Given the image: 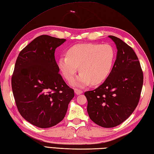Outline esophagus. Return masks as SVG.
Segmentation results:
<instances>
[{
	"mask_svg": "<svg viewBox=\"0 0 154 154\" xmlns=\"http://www.w3.org/2000/svg\"><path fill=\"white\" fill-rule=\"evenodd\" d=\"M83 92V91L82 90H80V89H78V88H75V93L76 94L79 95V94H81Z\"/></svg>",
	"mask_w": 154,
	"mask_h": 154,
	"instance_id": "obj_1",
	"label": "esophagus"
}]
</instances>
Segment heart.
<instances>
[{
  "label": "heart",
  "mask_w": 154,
  "mask_h": 154,
  "mask_svg": "<svg viewBox=\"0 0 154 154\" xmlns=\"http://www.w3.org/2000/svg\"><path fill=\"white\" fill-rule=\"evenodd\" d=\"M115 51L108 44L83 43L71 46L67 56L58 60V66L67 80L72 79L79 66L80 73L73 84L85 87L97 85L108 77L112 68Z\"/></svg>",
  "instance_id": "b5f03b06"
}]
</instances>
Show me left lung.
<instances>
[{
  "label": "left lung",
  "mask_w": 154,
  "mask_h": 154,
  "mask_svg": "<svg viewBox=\"0 0 154 154\" xmlns=\"http://www.w3.org/2000/svg\"><path fill=\"white\" fill-rule=\"evenodd\" d=\"M108 37L117 49L113 68L103 84L85 92L89 117L105 128L119 125L134 112L140 100L144 79L133 49L119 38Z\"/></svg>",
  "instance_id": "8db88e82"
}]
</instances>
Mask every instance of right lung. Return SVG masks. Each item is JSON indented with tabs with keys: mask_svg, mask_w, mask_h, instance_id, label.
<instances>
[{
	"mask_svg": "<svg viewBox=\"0 0 154 154\" xmlns=\"http://www.w3.org/2000/svg\"><path fill=\"white\" fill-rule=\"evenodd\" d=\"M66 39L43 35L21 51L14 66L12 88L20 115L33 125L49 128L65 117L74 91L59 73L54 52Z\"/></svg>",
	"mask_w": 154,
	"mask_h": 154,
	"instance_id": "add662e5",
	"label": "right lung"
}]
</instances>
